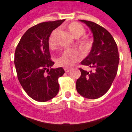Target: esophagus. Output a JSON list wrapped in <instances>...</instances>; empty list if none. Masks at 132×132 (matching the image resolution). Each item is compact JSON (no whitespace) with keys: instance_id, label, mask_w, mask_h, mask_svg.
<instances>
[{"instance_id":"esophagus-1","label":"esophagus","mask_w":132,"mask_h":132,"mask_svg":"<svg viewBox=\"0 0 132 132\" xmlns=\"http://www.w3.org/2000/svg\"><path fill=\"white\" fill-rule=\"evenodd\" d=\"M70 70H71V69H70V68H65V72H69Z\"/></svg>"}]
</instances>
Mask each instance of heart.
<instances>
[{
    "label": "heart",
    "instance_id": "b5f03b06",
    "mask_svg": "<svg viewBox=\"0 0 132 132\" xmlns=\"http://www.w3.org/2000/svg\"><path fill=\"white\" fill-rule=\"evenodd\" d=\"M67 29L75 38H79L86 33L84 26L77 22H72L67 26ZM55 31H53L48 38V46L51 49L55 48V42L54 39ZM78 45L82 51H88L91 48V40L89 37L84 36L78 40ZM81 58V53L75 49L65 51L56 59V63L59 66L64 67H70Z\"/></svg>",
    "mask_w": 132,
    "mask_h": 132
}]
</instances>
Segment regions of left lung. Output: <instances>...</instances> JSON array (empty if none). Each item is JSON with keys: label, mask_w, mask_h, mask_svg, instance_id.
<instances>
[{"label": "left lung", "mask_w": 132, "mask_h": 132, "mask_svg": "<svg viewBox=\"0 0 132 132\" xmlns=\"http://www.w3.org/2000/svg\"><path fill=\"white\" fill-rule=\"evenodd\" d=\"M93 32L94 42L89 55L81 65L93 69L90 72L80 68L81 77L77 79V92L88 99H97L104 95L111 86L118 72L119 54L113 37L107 30L95 23L80 20Z\"/></svg>", "instance_id": "left-lung-1"}]
</instances>
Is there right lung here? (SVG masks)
<instances>
[{
	"label": "right lung",
	"instance_id": "right-lung-1",
	"mask_svg": "<svg viewBox=\"0 0 132 132\" xmlns=\"http://www.w3.org/2000/svg\"><path fill=\"white\" fill-rule=\"evenodd\" d=\"M62 20L40 23L28 29L16 48L14 65L19 83L28 95L37 102H44L57 95L58 78L65 71L53 69L48 38Z\"/></svg>",
	"mask_w": 132,
	"mask_h": 132
}]
</instances>
